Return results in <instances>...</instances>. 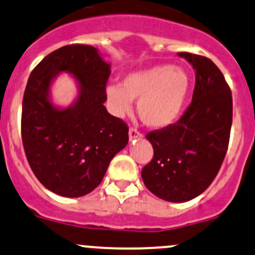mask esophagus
<instances>
[{"mask_svg": "<svg viewBox=\"0 0 255 255\" xmlns=\"http://www.w3.org/2000/svg\"><path fill=\"white\" fill-rule=\"evenodd\" d=\"M143 138V134H141L140 132H139L138 129H135V128H130L129 129V140H134V139H140Z\"/></svg>", "mask_w": 255, "mask_h": 255, "instance_id": "esophagus-1", "label": "esophagus"}]
</instances>
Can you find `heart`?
I'll return each instance as SVG.
<instances>
[{"label":"heart","instance_id":"heart-1","mask_svg":"<svg viewBox=\"0 0 255 255\" xmlns=\"http://www.w3.org/2000/svg\"><path fill=\"white\" fill-rule=\"evenodd\" d=\"M191 90V78L178 66H154L128 73L122 87L107 85L105 93L112 112L129 114L132 101H138V114L144 125L166 128L173 125L183 111Z\"/></svg>","mask_w":255,"mask_h":255}]
</instances>
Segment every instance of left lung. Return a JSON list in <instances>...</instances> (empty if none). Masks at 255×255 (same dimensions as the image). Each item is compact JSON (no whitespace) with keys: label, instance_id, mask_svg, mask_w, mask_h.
I'll use <instances>...</instances> for the list:
<instances>
[{"label":"left lung","instance_id":"8db88e82","mask_svg":"<svg viewBox=\"0 0 255 255\" xmlns=\"http://www.w3.org/2000/svg\"><path fill=\"white\" fill-rule=\"evenodd\" d=\"M178 56L195 71L192 103L176 123L146 134L154 157L141 170L146 188L172 203L194 199L210 186L226 155L232 126L231 89L218 66L204 56Z\"/></svg>","mask_w":255,"mask_h":255}]
</instances>
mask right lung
Here are the masks:
<instances>
[{
  "mask_svg": "<svg viewBox=\"0 0 255 255\" xmlns=\"http://www.w3.org/2000/svg\"><path fill=\"white\" fill-rule=\"evenodd\" d=\"M110 68L95 47L67 45L47 55L29 77L21 107L24 151L36 178L56 194L78 198L93 192L127 145V125L104 106ZM62 71L79 85V98L66 109L53 106L49 93Z\"/></svg>",
  "mask_w": 255,
  "mask_h": 255,
  "instance_id": "right-lung-1",
  "label": "right lung"
}]
</instances>
